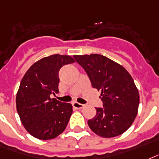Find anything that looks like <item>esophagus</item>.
<instances>
[{
    "mask_svg": "<svg viewBox=\"0 0 159 159\" xmlns=\"http://www.w3.org/2000/svg\"><path fill=\"white\" fill-rule=\"evenodd\" d=\"M72 105H73V107L75 108V109H83L84 107V104H80V103H78V102H74L73 104H72Z\"/></svg>",
    "mask_w": 159,
    "mask_h": 159,
    "instance_id": "1",
    "label": "esophagus"
}]
</instances>
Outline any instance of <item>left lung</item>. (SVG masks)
Instances as JSON below:
<instances>
[{
  "label": "left lung",
  "mask_w": 159,
  "mask_h": 159,
  "mask_svg": "<svg viewBox=\"0 0 159 159\" xmlns=\"http://www.w3.org/2000/svg\"><path fill=\"white\" fill-rule=\"evenodd\" d=\"M84 68L92 86L101 91L103 108L88 121L94 134L113 138L124 134L134 121L139 105V93L134 81L124 67L98 54L74 55Z\"/></svg>",
  "instance_id": "obj_1"
}]
</instances>
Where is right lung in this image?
<instances>
[{
	"instance_id": "right-lung-1",
	"label": "right lung",
	"mask_w": 159,
	"mask_h": 159,
	"mask_svg": "<svg viewBox=\"0 0 159 159\" xmlns=\"http://www.w3.org/2000/svg\"><path fill=\"white\" fill-rule=\"evenodd\" d=\"M75 62L70 55H55L34 63L25 74L16 93V109L23 126L38 139H55L66 129L73 108L50 94L59 92V71Z\"/></svg>"
}]
</instances>
